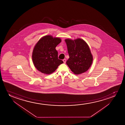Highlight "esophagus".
Listing matches in <instances>:
<instances>
[{"label": "esophagus", "mask_w": 125, "mask_h": 125, "mask_svg": "<svg viewBox=\"0 0 125 125\" xmlns=\"http://www.w3.org/2000/svg\"><path fill=\"white\" fill-rule=\"evenodd\" d=\"M63 63H66V59H64L63 60Z\"/></svg>", "instance_id": "obj_1"}]
</instances>
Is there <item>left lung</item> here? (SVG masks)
Here are the masks:
<instances>
[{"instance_id":"left-lung-1","label":"left lung","mask_w":125,"mask_h":125,"mask_svg":"<svg viewBox=\"0 0 125 125\" xmlns=\"http://www.w3.org/2000/svg\"><path fill=\"white\" fill-rule=\"evenodd\" d=\"M68 52L70 58L66 62L72 72L79 75L86 72L91 67L93 57L87 43L81 38L66 39Z\"/></svg>"}]
</instances>
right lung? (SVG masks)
I'll return each mask as SVG.
<instances>
[{
	"instance_id": "right-lung-1",
	"label": "right lung",
	"mask_w": 125,
	"mask_h": 125,
	"mask_svg": "<svg viewBox=\"0 0 125 125\" xmlns=\"http://www.w3.org/2000/svg\"><path fill=\"white\" fill-rule=\"evenodd\" d=\"M61 41L60 38L48 35L42 37L35 44L32 59L34 67L40 72L47 75L52 73L63 63L58 59V52L55 49Z\"/></svg>"
}]
</instances>
